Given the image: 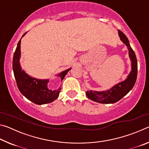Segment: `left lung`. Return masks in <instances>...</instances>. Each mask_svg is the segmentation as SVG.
Returning a JSON list of instances; mask_svg holds the SVG:
<instances>
[{"mask_svg": "<svg viewBox=\"0 0 149 149\" xmlns=\"http://www.w3.org/2000/svg\"><path fill=\"white\" fill-rule=\"evenodd\" d=\"M118 35L121 41L127 47L129 50V56L132 62V71L124 81L115 85L114 87L107 91H87L86 92L87 97L95 102L102 103V104H113L119 101L132 89L137 79V60L135 52L131 47L129 40L125 34L120 30H118Z\"/></svg>", "mask_w": 149, "mask_h": 149, "instance_id": "8db88e82", "label": "left lung"}]
</instances>
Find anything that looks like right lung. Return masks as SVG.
I'll return each mask as SVG.
<instances>
[{
    "label": "right lung",
    "instance_id": "add662e5",
    "mask_svg": "<svg viewBox=\"0 0 149 149\" xmlns=\"http://www.w3.org/2000/svg\"><path fill=\"white\" fill-rule=\"evenodd\" d=\"M26 34V33H25L22 37ZM21 39L17 43L12 61V68L17 88L25 97L36 104L41 105L53 102L58 97L61 88L54 90L50 89L48 87L49 79H39L32 77L22 69L19 63L21 57ZM70 70L71 68L60 73L57 76L60 77L62 81Z\"/></svg>",
    "mask_w": 149,
    "mask_h": 149
}]
</instances>
